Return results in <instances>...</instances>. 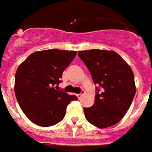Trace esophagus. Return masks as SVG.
Wrapping results in <instances>:
<instances>
[{
	"label": "esophagus",
	"mask_w": 152,
	"mask_h": 152,
	"mask_svg": "<svg viewBox=\"0 0 152 152\" xmlns=\"http://www.w3.org/2000/svg\"><path fill=\"white\" fill-rule=\"evenodd\" d=\"M82 95H83L82 93H80V94H76V96H77V98H78V99H81V97H82Z\"/></svg>",
	"instance_id": "1"
}]
</instances>
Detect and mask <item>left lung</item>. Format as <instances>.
I'll use <instances>...</instances> for the list:
<instances>
[{"label":"left lung","instance_id":"obj_1","mask_svg":"<svg viewBox=\"0 0 152 152\" xmlns=\"http://www.w3.org/2000/svg\"><path fill=\"white\" fill-rule=\"evenodd\" d=\"M92 76L102 87L94 104L84 108L87 121L99 129L117 124L130 107L136 93L134 75L130 66L112 50H90L78 52Z\"/></svg>","mask_w":152,"mask_h":152}]
</instances>
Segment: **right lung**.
Wrapping results in <instances>:
<instances>
[{
	"instance_id": "obj_1",
	"label": "right lung",
	"mask_w": 152,
	"mask_h": 152,
	"mask_svg": "<svg viewBox=\"0 0 152 152\" xmlns=\"http://www.w3.org/2000/svg\"><path fill=\"white\" fill-rule=\"evenodd\" d=\"M76 55L73 50L34 52L18 66L15 93L18 105L34 124L49 127L63 120L75 95L58 90L64 70Z\"/></svg>"
}]
</instances>
